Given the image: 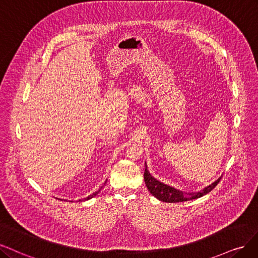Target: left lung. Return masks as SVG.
Masks as SVG:
<instances>
[{
    "label": "left lung",
    "instance_id": "obj_1",
    "mask_svg": "<svg viewBox=\"0 0 258 258\" xmlns=\"http://www.w3.org/2000/svg\"><path fill=\"white\" fill-rule=\"evenodd\" d=\"M144 178H145V182H146V185H147V188L149 189V192H150L154 197L159 199V201L164 202V203H181V202L192 201V199L199 198V197H202L209 192H211V190L218 185L222 177H220L218 180H215L213 183L206 186L205 188L199 190V192H197V193H193V192L192 193H183L180 189L169 186L167 184L163 183V182L156 180L154 177L151 176L150 172H149L147 164H146Z\"/></svg>",
    "mask_w": 258,
    "mask_h": 258
}]
</instances>
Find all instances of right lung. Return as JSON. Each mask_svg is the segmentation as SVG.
Segmentation results:
<instances>
[{"instance_id": "add662e5", "label": "right lung", "mask_w": 258, "mask_h": 258, "mask_svg": "<svg viewBox=\"0 0 258 258\" xmlns=\"http://www.w3.org/2000/svg\"><path fill=\"white\" fill-rule=\"evenodd\" d=\"M105 183H106V182H105ZM103 188V186H101V188H99L98 190H96V192L95 193H93L92 195H90V196H88L87 198H85V201H89V199H91V198H93V197H95L99 192H101V189Z\"/></svg>"}]
</instances>
